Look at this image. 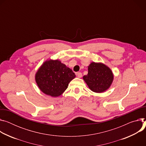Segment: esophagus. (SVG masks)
Listing matches in <instances>:
<instances>
[{"mask_svg":"<svg viewBox=\"0 0 146 146\" xmlns=\"http://www.w3.org/2000/svg\"><path fill=\"white\" fill-rule=\"evenodd\" d=\"M76 75H77V76H78V78H81L82 76V73H81V72H76Z\"/></svg>","mask_w":146,"mask_h":146,"instance_id":"1","label":"esophagus"}]
</instances>
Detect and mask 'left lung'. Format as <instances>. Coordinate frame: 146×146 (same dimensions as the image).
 <instances>
[{"mask_svg":"<svg viewBox=\"0 0 146 146\" xmlns=\"http://www.w3.org/2000/svg\"><path fill=\"white\" fill-rule=\"evenodd\" d=\"M83 79L92 91L102 93L110 87L114 75L105 64L92 62L88 66V75L84 76Z\"/></svg>","mask_w":146,"mask_h":146,"instance_id":"1","label":"left lung"}]
</instances>
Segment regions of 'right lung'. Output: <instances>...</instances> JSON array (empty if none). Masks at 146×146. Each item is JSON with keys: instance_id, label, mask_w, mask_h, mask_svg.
<instances>
[{"instance_id": "add662e5", "label": "right lung", "mask_w": 146, "mask_h": 146, "mask_svg": "<svg viewBox=\"0 0 146 146\" xmlns=\"http://www.w3.org/2000/svg\"><path fill=\"white\" fill-rule=\"evenodd\" d=\"M75 75L70 68L56 60L46 61L35 74L40 90L47 95L58 97L67 89Z\"/></svg>"}]
</instances>
